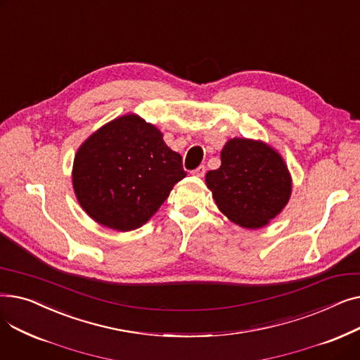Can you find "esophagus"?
<instances>
[{"label":"esophagus","instance_id":"34e87169","mask_svg":"<svg viewBox=\"0 0 360 360\" xmlns=\"http://www.w3.org/2000/svg\"><path fill=\"white\" fill-rule=\"evenodd\" d=\"M193 175L202 178V176L205 175V166H204V165H200L197 169H194V170H193Z\"/></svg>","mask_w":360,"mask_h":360}]
</instances>
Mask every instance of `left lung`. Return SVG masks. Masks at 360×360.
Listing matches in <instances>:
<instances>
[{"mask_svg": "<svg viewBox=\"0 0 360 360\" xmlns=\"http://www.w3.org/2000/svg\"><path fill=\"white\" fill-rule=\"evenodd\" d=\"M207 186L219 209L233 223L258 229L289 201L292 182L276 151L261 141L233 139L221 150V166L209 170Z\"/></svg>", "mask_w": 360, "mask_h": 360, "instance_id": "left-lung-1", "label": "left lung"}]
</instances>
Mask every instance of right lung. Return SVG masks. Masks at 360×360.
Returning <instances> with one entry per match:
<instances>
[{"instance_id": "obj_1", "label": "right lung", "mask_w": 360, "mask_h": 360, "mask_svg": "<svg viewBox=\"0 0 360 360\" xmlns=\"http://www.w3.org/2000/svg\"><path fill=\"white\" fill-rule=\"evenodd\" d=\"M162 132L137 115L102 127L79 148L72 185L86 213L106 228L134 231L185 178L182 158Z\"/></svg>"}]
</instances>
